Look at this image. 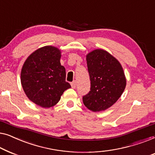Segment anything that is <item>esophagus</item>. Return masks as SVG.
Listing matches in <instances>:
<instances>
[{"label":"esophagus","mask_w":155,"mask_h":155,"mask_svg":"<svg viewBox=\"0 0 155 155\" xmlns=\"http://www.w3.org/2000/svg\"><path fill=\"white\" fill-rule=\"evenodd\" d=\"M71 86L72 88H75L76 86H77V83H76V81H74L73 82L71 83Z\"/></svg>","instance_id":"1"}]
</instances>
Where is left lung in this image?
Here are the masks:
<instances>
[{
    "instance_id": "8db88e82",
    "label": "left lung",
    "mask_w": 155,
    "mask_h": 155,
    "mask_svg": "<svg viewBox=\"0 0 155 155\" xmlns=\"http://www.w3.org/2000/svg\"><path fill=\"white\" fill-rule=\"evenodd\" d=\"M91 89L83 96L84 105L93 112L110 107L125 89L126 80L119 61L107 52L95 50L86 56Z\"/></svg>"
}]
</instances>
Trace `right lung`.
Segmentation results:
<instances>
[{
	"label": "right lung",
	"instance_id": "1",
	"mask_svg": "<svg viewBox=\"0 0 155 155\" xmlns=\"http://www.w3.org/2000/svg\"><path fill=\"white\" fill-rule=\"evenodd\" d=\"M61 53L53 46L41 48L29 56L21 71V83L29 99L42 107L56 104L71 88L65 68L60 64Z\"/></svg>",
	"mask_w": 155,
	"mask_h": 155
}]
</instances>
